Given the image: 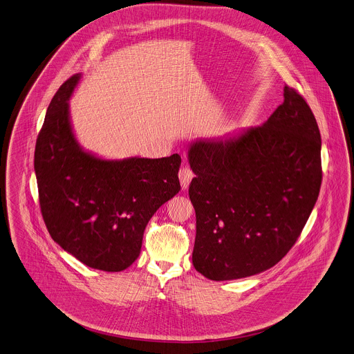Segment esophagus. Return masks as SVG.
<instances>
[{
  "mask_svg": "<svg viewBox=\"0 0 354 354\" xmlns=\"http://www.w3.org/2000/svg\"><path fill=\"white\" fill-rule=\"evenodd\" d=\"M194 178V174L191 171L189 167L183 165L179 171V180H180V185H182V189L183 190H187L189 186H190L191 180Z\"/></svg>",
  "mask_w": 354,
  "mask_h": 354,
  "instance_id": "obj_1",
  "label": "esophagus"
}]
</instances>
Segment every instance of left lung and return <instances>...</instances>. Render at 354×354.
Segmentation results:
<instances>
[{
    "label": "left lung",
    "mask_w": 354,
    "mask_h": 354,
    "mask_svg": "<svg viewBox=\"0 0 354 354\" xmlns=\"http://www.w3.org/2000/svg\"><path fill=\"white\" fill-rule=\"evenodd\" d=\"M256 128L189 147L196 217L194 268L216 281L277 264L297 243L319 195L321 133L297 90Z\"/></svg>",
    "instance_id": "obj_1"
}]
</instances>
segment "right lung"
<instances>
[{
    "mask_svg": "<svg viewBox=\"0 0 354 354\" xmlns=\"http://www.w3.org/2000/svg\"><path fill=\"white\" fill-rule=\"evenodd\" d=\"M64 82L47 109L35 149L41 214L56 244L84 266L120 272L135 263L148 221L180 190V156L104 159L78 142Z\"/></svg>",
    "mask_w": 354,
    "mask_h": 354,
    "instance_id": "obj_1",
    "label": "right lung"
}]
</instances>
